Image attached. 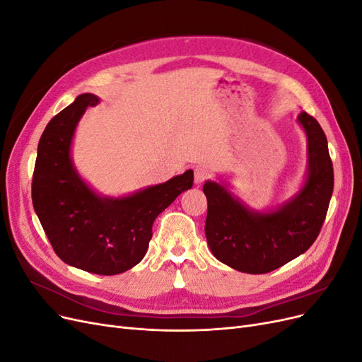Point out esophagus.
Wrapping results in <instances>:
<instances>
[{"label":"esophagus","mask_w":362,"mask_h":362,"mask_svg":"<svg viewBox=\"0 0 362 362\" xmlns=\"http://www.w3.org/2000/svg\"><path fill=\"white\" fill-rule=\"evenodd\" d=\"M211 177L210 170L204 166H198L194 169V184H202L204 181H206L208 178Z\"/></svg>","instance_id":"esophagus-1"}]
</instances>
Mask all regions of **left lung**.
Instances as JSON below:
<instances>
[{
  "label": "left lung",
  "mask_w": 362,
  "mask_h": 362,
  "mask_svg": "<svg viewBox=\"0 0 362 362\" xmlns=\"http://www.w3.org/2000/svg\"><path fill=\"white\" fill-rule=\"evenodd\" d=\"M308 139V175L300 192L276 211L257 213L223 185L206 181L205 235L213 255L238 272L269 273L308 250L319 237L334 190V169L320 124L302 112Z\"/></svg>",
  "instance_id": "1"
}]
</instances>
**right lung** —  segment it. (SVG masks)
I'll list each match as a JSON object with an SVG mask.
<instances>
[{
    "label": "right lung",
    "mask_w": 362,
    "mask_h": 362,
    "mask_svg": "<svg viewBox=\"0 0 362 362\" xmlns=\"http://www.w3.org/2000/svg\"><path fill=\"white\" fill-rule=\"evenodd\" d=\"M98 101L95 95L83 93L49 120L39 140L31 199L62 261L96 275H117L145 257L152 223L178 194L192 189L193 172L125 198L98 196L71 160L75 127L86 108Z\"/></svg>",
    "instance_id": "right-lung-1"
}]
</instances>
